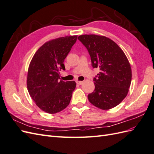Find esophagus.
I'll return each mask as SVG.
<instances>
[{"label": "esophagus", "instance_id": "34e87169", "mask_svg": "<svg viewBox=\"0 0 154 154\" xmlns=\"http://www.w3.org/2000/svg\"><path fill=\"white\" fill-rule=\"evenodd\" d=\"M76 84H79V85H82L83 84V81H76Z\"/></svg>", "mask_w": 154, "mask_h": 154}]
</instances>
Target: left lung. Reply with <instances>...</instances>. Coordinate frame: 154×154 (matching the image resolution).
<instances>
[{
  "instance_id": "left-lung-1",
  "label": "left lung",
  "mask_w": 154,
  "mask_h": 154,
  "mask_svg": "<svg viewBox=\"0 0 154 154\" xmlns=\"http://www.w3.org/2000/svg\"><path fill=\"white\" fill-rule=\"evenodd\" d=\"M78 39L87 48L92 66L100 70L93 79L94 91L88 95L89 102L102 110L118 105L128 93L132 78L130 63L124 52L104 36L83 35Z\"/></svg>"
}]
</instances>
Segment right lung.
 Returning <instances> with one entry per match:
<instances>
[{
	"mask_svg": "<svg viewBox=\"0 0 154 154\" xmlns=\"http://www.w3.org/2000/svg\"><path fill=\"white\" fill-rule=\"evenodd\" d=\"M76 40L74 35L48 41L36 51L29 64V93L36 105L48 114L57 113L67 107L76 88L74 81L59 80V70L65 69L63 62Z\"/></svg>",
	"mask_w": 154,
	"mask_h": 154,
	"instance_id": "obj_1",
	"label": "right lung"
}]
</instances>
